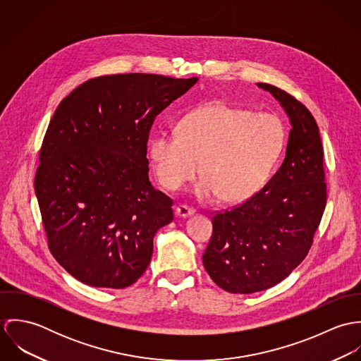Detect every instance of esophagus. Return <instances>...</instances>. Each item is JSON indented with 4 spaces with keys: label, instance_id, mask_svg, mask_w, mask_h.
I'll list each match as a JSON object with an SVG mask.
<instances>
[{
    "label": "esophagus",
    "instance_id": "esophagus-1",
    "mask_svg": "<svg viewBox=\"0 0 361 361\" xmlns=\"http://www.w3.org/2000/svg\"><path fill=\"white\" fill-rule=\"evenodd\" d=\"M175 212H176V215L178 216H182V218H185V216H189V215H193L195 212H196V209L193 208V207L185 206V204H180V206L176 207V209H175Z\"/></svg>",
    "mask_w": 361,
    "mask_h": 361
}]
</instances>
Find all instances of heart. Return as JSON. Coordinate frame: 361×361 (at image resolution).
Instances as JSON below:
<instances>
[{
  "label": "heart",
  "mask_w": 361,
  "mask_h": 361,
  "mask_svg": "<svg viewBox=\"0 0 361 361\" xmlns=\"http://www.w3.org/2000/svg\"><path fill=\"white\" fill-rule=\"evenodd\" d=\"M285 146L286 128L276 115L214 102L186 114L176 133H155L149 158L166 190L182 189L202 168L199 197L240 203L264 188Z\"/></svg>",
  "instance_id": "b5f03b06"
}]
</instances>
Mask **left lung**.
<instances>
[{"instance_id":"obj_1","label":"left lung","mask_w":361,"mask_h":361,"mask_svg":"<svg viewBox=\"0 0 361 361\" xmlns=\"http://www.w3.org/2000/svg\"><path fill=\"white\" fill-rule=\"evenodd\" d=\"M285 108L292 129L286 155L269 182L239 206L216 211L203 264L229 293L249 295L281 281L306 258L326 204L324 149L305 104L257 83Z\"/></svg>"}]
</instances>
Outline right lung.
I'll list each match as a JSON object with an SVG mask.
<instances>
[{"label":"right lung","instance_id":"right-lung-1","mask_svg":"<svg viewBox=\"0 0 361 361\" xmlns=\"http://www.w3.org/2000/svg\"><path fill=\"white\" fill-rule=\"evenodd\" d=\"M197 78L119 73L89 79L54 112L35 190L54 258L78 281L122 289L153 256L172 199L149 180L155 116Z\"/></svg>","mask_w":361,"mask_h":361}]
</instances>
